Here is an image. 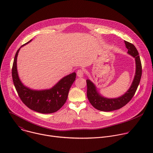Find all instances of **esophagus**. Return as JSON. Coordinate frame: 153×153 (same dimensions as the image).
Here are the masks:
<instances>
[{"mask_svg":"<svg viewBox=\"0 0 153 153\" xmlns=\"http://www.w3.org/2000/svg\"><path fill=\"white\" fill-rule=\"evenodd\" d=\"M83 74H84V71H83V70L79 69V70H77V76L79 77H82L83 76Z\"/></svg>","mask_w":153,"mask_h":153,"instance_id":"obj_1","label":"esophagus"}]
</instances>
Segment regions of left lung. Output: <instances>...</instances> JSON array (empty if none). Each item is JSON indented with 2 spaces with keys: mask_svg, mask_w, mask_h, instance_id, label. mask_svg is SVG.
I'll return each mask as SVG.
<instances>
[{
  "mask_svg": "<svg viewBox=\"0 0 153 153\" xmlns=\"http://www.w3.org/2000/svg\"><path fill=\"white\" fill-rule=\"evenodd\" d=\"M128 53L135 58L136 64V74L131 86L128 91L123 96L116 99H106L101 96L97 91L94 85L89 80H86L87 97L92 106L102 111H111L122 108L126 105L134 96L142 77V63L139 53L135 46L125 40Z\"/></svg>",
  "mask_w": 153,
  "mask_h": 153,
  "instance_id": "obj_1",
  "label": "left lung"
}]
</instances>
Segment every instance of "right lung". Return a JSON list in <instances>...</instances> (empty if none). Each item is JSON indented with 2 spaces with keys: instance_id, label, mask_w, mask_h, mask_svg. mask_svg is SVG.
<instances>
[{
  "instance_id": "obj_1",
  "label": "right lung",
  "mask_w": 153,
  "mask_h": 153,
  "mask_svg": "<svg viewBox=\"0 0 153 153\" xmlns=\"http://www.w3.org/2000/svg\"><path fill=\"white\" fill-rule=\"evenodd\" d=\"M30 40L27 43L31 42ZM25 44L22 45L21 47ZM17 51L12 67L13 81L17 94L22 102L31 110L42 114L55 113L66 102L71 86L76 79L73 73L62 79L50 90L36 91L29 89L20 82L17 71Z\"/></svg>"
}]
</instances>
